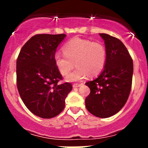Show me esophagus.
I'll list each match as a JSON object with an SVG mask.
<instances>
[{"label":"esophagus","instance_id":"34e87169","mask_svg":"<svg viewBox=\"0 0 148 148\" xmlns=\"http://www.w3.org/2000/svg\"><path fill=\"white\" fill-rule=\"evenodd\" d=\"M82 84H73V87L77 88V87H79V86H80Z\"/></svg>","mask_w":148,"mask_h":148}]
</instances>
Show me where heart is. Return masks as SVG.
I'll use <instances>...</instances> for the list:
<instances>
[{"label":"heart","mask_w":148,"mask_h":148,"mask_svg":"<svg viewBox=\"0 0 148 148\" xmlns=\"http://www.w3.org/2000/svg\"><path fill=\"white\" fill-rule=\"evenodd\" d=\"M64 53L54 55V62L61 74L66 76L67 81H79L86 75L95 77L104 69L107 61V50L102 43L94 42L87 39L74 38L63 47ZM75 64H74V63Z\"/></svg>","instance_id":"1"}]
</instances>
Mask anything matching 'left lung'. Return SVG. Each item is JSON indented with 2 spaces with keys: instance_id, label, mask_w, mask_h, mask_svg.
<instances>
[{
  "instance_id": "left-lung-1",
  "label": "left lung",
  "mask_w": 148,
  "mask_h": 148,
  "mask_svg": "<svg viewBox=\"0 0 148 148\" xmlns=\"http://www.w3.org/2000/svg\"><path fill=\"white\" fill-rule=\"evenodd\" d=\"M107 50L102 72L86 83L90 94L85 99L88 111L100 118L114 115L127 102L132 87L133 62L123 43L107 34H99Z\"/></svg>"
}]
</instances>
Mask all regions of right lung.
Returning a JSON list of instances; mask_svg holds the SVG:
<instances>
[{
  "mask_svg": "<svg viewBox=\"0 0 148 148\" xmlns=\"http://www.w3.org/2000/svg\"><path fill=\"white\" fill-rule=\"evenodd\" d=\"M65 37L64 34L34 36L23 46L16 61L21 98L33 114L41 118L60 114L72 89L70 83H58L63 78L54 62L56 48Z\"/></svg>",
  "mask_w": 148,
  "mask_h": 148,
  "instance_id": "1",
  "label": "right lung"
}]
</instances>
